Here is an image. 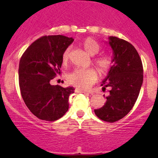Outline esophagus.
<instances>
[{
    "instance_id": "esophagus-1",
    "label": "esophagus",
    "mask_w": 158,
    "mask_h": 158,
    "mask_svg": "<svg viewBox=\"0 0 158 158\" xmlns=\"http://www.w3.org/2000/svg\"><path fill=\"white\" fill-rule=\"evenodd\" d=\"M75 92L78 93H89V91H86V90H83L81 89H75Z\"/></svg>"
}]
</instances>
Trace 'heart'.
<instances>
[{
  "label": "heart",
  "instance_id": "heart-1",
  "mask_svg": "<svg viewBox=\"0 0 158 158\" xmlns=\"http://www.w3.org/2000/svg\"><path fill=\"white\" fill-rule=\"evenodd\" d=\"M83 47L85 51L91 55H95L100 51V46L99 43L92 38H87L83 41ZM70 55V47H67L62 53V62L68 61ZM96 63L101 72H106L111 65V59L107 56H102L96 59ZM97 78V73L95 69H75L69 73L67 76V80L69 84L76 86L79 89H86L94 83Z\"/></svg>",
  "mask_w": 158,
  "mask_h": 158
}]
</instances>
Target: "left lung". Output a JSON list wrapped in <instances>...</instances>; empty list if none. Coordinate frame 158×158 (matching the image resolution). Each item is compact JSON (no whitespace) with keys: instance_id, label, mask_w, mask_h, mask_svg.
Wrapping results in <instances>:
<instances>
[{"instance_id":"obj_1","label":"left lung","mask_w":158,"mask_h":158,"mask_svg":"<svg viewBox=\"0 0 158 158\" xmlns=\"http://www.w3.org/2000/svg\"><path fill=\"white\" fill-rule=\"evenodd\" d=\"M112 49L113 65L102 81L103 90L109 87L106 103L95 114L106 122L114 123L126 116L135 105L143 81V67L132 44L115 36L108 38Z\"/></svg>"}]
</instances>
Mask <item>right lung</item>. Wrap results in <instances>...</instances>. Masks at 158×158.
<instances>
[{"instance_id": "1", "label": "right lung", "mask_w": 158, "mask_h": 158, "mask_svg": "<svg viewBox=\"0 0 158 158\" xmlns=\"http://www.w3.org/2000/svg\"><path fill=\"white\" fill-rule=\"evenodd\" d=\"M64 35H45L31 43L19 65V85L22 98L31 112L42 120L55 121L69 109L73 87L52 85L61 74L62 53L73 42Z\"/></svg>"}]
</instances>
